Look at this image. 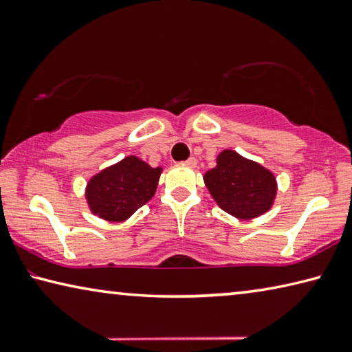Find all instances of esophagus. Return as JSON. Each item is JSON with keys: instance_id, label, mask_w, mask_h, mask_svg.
<instances>
[{"instance_id": "34e87169", "label": "esophagus", "mask_w": 352, "mask_h": 352, "mask_svg": "<svg viewBox=\"0 0 352 352\" xmlns=\"http://www.w3.org/2000/svg\"><path fill=\"white\" fill-rule=\"evenodd\" d=\"M183 164H184V166H189V168H194V166L197 164V160H195L194 157H190V158H188L186 162H184Z\"/></svg>"}]
</instances>
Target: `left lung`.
I'll use <instances>...</instances> for the list:
<instances>
[{
	"label": "left lung",
	"mask_w": 352,
	"mask_h": 352,
	"mask_svg": "<svg viewBox=\"0 0 352 352\" xmlns=\"http://www.w3.org/2000/svg\"><path fill=\"white\" fill-rule=\"evenodd\" d=\"M204 180L217 205L242 220L262 216L276 197L275 175L230 148L219 153L217 166L206 172Z\"/></svg>",
	"instance_id": "8db88e82"
}]
</instances>
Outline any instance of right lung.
<instances>
[{"instance_id":"right-lung-1","label":"right lung","mask_w":352,"mask_h":352,"mask_svg":"<svg viewBox=\"0 0 352 352\" xmlns=\"http://www.w3.org/2000/svg\"><path fill=\"white\" fill-rule=\"evenodd\" d=\"M162 170L130 155L90 178L85 189L88 206L107 222L127 220L153 197Z\"/></svg>"}]
</instances>
